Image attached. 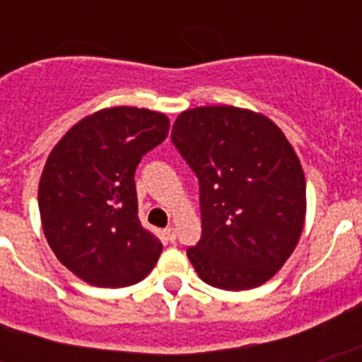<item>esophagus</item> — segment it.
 <instances>
[{
    "mask_svg": "<svg viewBox=\"0 0 362 362\" xmlns=\"http://www.w3.org/2000/svg\"><path fill=\"white\" fill-rule=\"evenodd\" d=\"M165 237H167V240L175 242L176 240V229H175V227H173V226L167 227V229H165Z\"/></svg>",
    "mask_w": 362,
    "mask_h": 362,
    "instance_id": "34e87169",
    "label": "esophagus"
}]
</instances>
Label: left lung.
I'll use <instances>...</instances> for the list:
<instances>
[{"instance_id":"8db88e82","label":"left lung","mask_w":362,"mask_h":362,"mask_svg":"<svg viewBox=\"0 0 362 362\" xmlns=\"http://www.w3.org/2000/svg\"><path fill=\"white\" fill-rule=\"evenodd\" d=\"M199 178L203 235L187 257L209 286L269 281L297 247L306 180L291 142L264 115L231 105L184 110L170 135Z\"/></svg>"}]
</instances>
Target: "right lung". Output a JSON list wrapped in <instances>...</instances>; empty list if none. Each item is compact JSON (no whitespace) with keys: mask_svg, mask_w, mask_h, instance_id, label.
Masks as SVG:
<instances>
[{"mask_svg":"<svg viewBox=\"0 0 362 362\" xmlns=\"http://www.w3.org/2000/svg\"><path fill=\"white\" fill-rule=\"evenodd\" d=\"M167 133L161 112L110 107L82 118L48 153L42 231L59 263L90 286H133L158 263L163 244L139 220L135 169Z\"/></svg>","mask_w":362,"mask_h":362,"instance_id":"right-lung-1","label":"right lung"}]
</instances>
